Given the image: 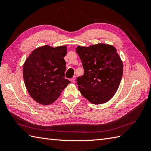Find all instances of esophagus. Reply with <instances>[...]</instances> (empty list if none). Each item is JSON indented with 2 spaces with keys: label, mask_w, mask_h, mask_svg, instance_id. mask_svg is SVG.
<instances>
[{
  "label": "esophagus",
  "mask_w": 151,
  "mask_h": 151,
  "mask_svg": "<svg viewBox=\"0 0 151 151\" xmlns=\"http://www.w3.org/2000/svg\"><path fill=\"white\" fill-rule=\"evenodd\" d=\"M75 80H76V77H75V76H73V78H71L70 79V81L72 83H74V82H75Z\"/></svg>",
  "instance_id": "34e87169"
}]
</instances>
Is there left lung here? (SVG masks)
<instances>
[{"label":"left lung","instance_id":"1","mask_svg":"<svg viewBox=\"0 0 151 151\" xmlns=\"http://www.w3.org/2000/svg\"><path fill=\"white\" fill-rule=\"evenodd\" d=\"M76 52L84 73L78 77V88L84 97L95 104L110 101L117 91L123 73V63L115 48L98 43L78 46Z\"/></svg>","mask_w":151,"mask_h":151}]
</instances>
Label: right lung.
Returning a JSON list of instances; mask_svg holds the SVG:
<instances>
[{"mask_svg":"<svg viewBox=\"0 0 151 151\" xmlns=\"http://www.w3.org/2000/svg\"><path fill=\"white\" fill-rule=\"evenodd\" d=\"M67 46L44 45L34 50L23 65L26 88L35 101L43 105L53 103L70 83L65 78L66 63L63 58Z\"/></svg>","mask_w":151,"mask_h":151,"instance_id":"1","label":"right lung"}]
</instances>
